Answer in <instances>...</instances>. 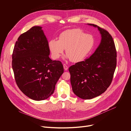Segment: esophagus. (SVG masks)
<instances>
[{"label":"esophagus","instance_id":"obj_1","mask_svg":"<svg viewBox=\"0 0 131 131\" xmlns=\"http://www.w3.org/2000/svg\"><path fill=\"white\" fill-rule=\"evenodd\" d=\"M63 67H64V69L65 70H67L68 69V67H67V66L66 64H64L63 65Z\"/></svg>","mask_w":131,"mask_h":131}]
</instances>
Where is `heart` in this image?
I'll return each mask as SVG.
<instances>
[{
    "label": "heart",
    "instance_id": "1",
    "mask_svg": "<svg viewBox=\"0 0 131 131\" xmlns=\"http://www.w3.org/2000/svg\"><path fill=\"white\" fill-rule=\"evenodd\" d=\"M94 44V39L92 35L74 28L62 32L59 40H50L49 47L53 59L60 58L65 49L67 57L72 62L78 63L86 58Z\"/></svg>",
    "mask_w": 131,
    "mask_h": 131
}]
</instances>
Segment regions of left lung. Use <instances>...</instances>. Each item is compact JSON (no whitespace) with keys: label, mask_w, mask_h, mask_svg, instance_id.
Segmentation results:
<instances>
[{"label":"left lung","mask_w":131,"mask_h":131,"mask_svg":"<svg viewBox=\"0 0 131 131\" xmlns=\"http://www.w3.org/2000/svg\"><path fill=\"white\" fill-rule=\"evenodd\" d=\"M88 24L97 27L102 36L101 43L90 57L69 68L72 91L84 100L94 98L106 91L117 65V51L111 35L96 25Z\"/></svg>","instance_id":"left-lung-1"}]
</instances>
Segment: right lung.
Returning a JSON list of instances; mask_svg holds the SVG:
<instances>
[{"instance_id": "1", "label": "right lung", "mask_w": 131, "mask_h": 131, "mask_svg": "<svg viewBox=\"0 0 131 131\" xmlns=\"http://www.w3.org/2000/svg\"><path fill=\"white\" fill-rule=\"evenodd\" d=\"M40 26H34L21 34L12 53V66L16 83L29 98L48 99L64 72L60 61L50 59L49 43Z\"/></svg>"}]
</instances>
